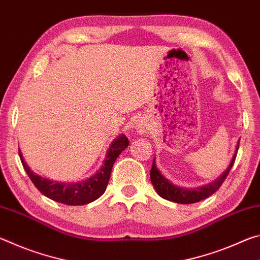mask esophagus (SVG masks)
I'll list each match as a JSON object with an SVG mask.
<instances>
[{
    "instance_id": "34e87169",
    "label": "esophagus",
    "mask_w": 260,
    "mask_h": 260,
    "mask_svg": "<svg viewBox=\"0 0 260 260\" xmlns=\"http://www.w3.org/2000/svg\"><path fill=\"white\" fill-rule=\"evenodd\" d=\"M143 129H144V128H143L142 126H139V127H138V131H139V132H143Z\"/></svg>"
}]
</instances>
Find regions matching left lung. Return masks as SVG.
Returning <instances> with one entry per match:
<instances>
[{
  "mask_svg": "<svg viewBox=\"0 0 260 260\" xmlns=\"http://www.w3.org/2000/svg\"><path fill=\"white\" fill-rule=\"evenodd\" d=\"M239 144L240 142L237 143L236 151L234 153V156H233V159L231 161L230 166H228V169L222 173V175H220V177L212 183L206 184V186H203L197 189H183V188L174 186V184L167 181V180L160 174V172L156 167L155 159L152 161V166L150 171L151 183L153 184V187H155V189L157 190L158 195L161 196L162 199H165L167 201L174 202V203L192 204V203H197V202H200L202 200L208 199L209 196H211L212 193H214L218 190L220 186L222 184V182L225 181V179L227 178L232 166L234 165L236 153H237V150H239Z\"/></svg>",
  "mask_w": 260,
  "mask_h": 260,
  "instance_id": "left-lung-1",
  "label": "left lung"
}]
</instances>
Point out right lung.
Returning <instances> with one entry per match:
<instances>
[{
	"label": "right lung",
	"mask_w": 260,
	"mask_h": 260,
	"mask_svg": "<svg viewBox=\"0 0 260 260\" xmlns=\"http://www.w3.org/2000/svg\"><path fill=\"white\" fill-rule=\"evenodd\" d=\"M128 139L126 138V135L121 134L119 138H117L111 143L107 152L104 164L98 172L91 175L90 178L83 180V181L73 183L57 182L37 175L30 171L27 164L25 162L20 150L18 151L21 164H23L26 173H27L34 186L40 190L42 195L47 196L48 199L52 201L59 202V203L67 205H85L98 200L99 197L103 195L109 183L114 161H116L118 156L128 147Z\"/></svg>",
	"instance_id": "1"
}]
</instances>
